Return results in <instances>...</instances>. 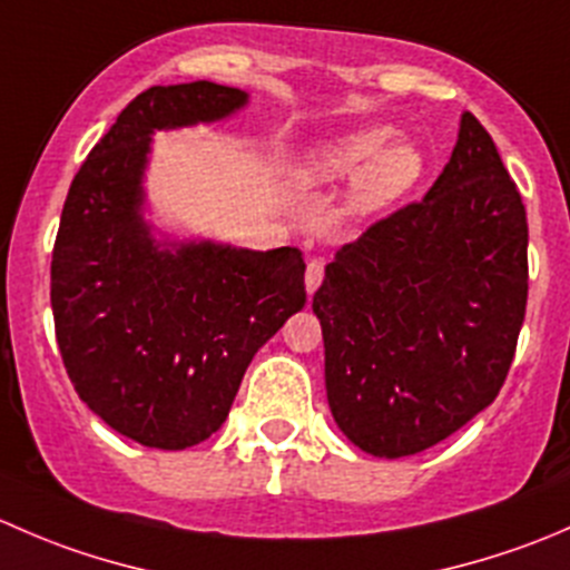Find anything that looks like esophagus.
Here are the masks:
<instances>
[{
	"label": "esophagus",
	"instance_id": "1",
	"mask_svg": "<svg viewBox=\"0 0 570 570\" xmlns=\"http://www.w3.org/2000/svg\"><path fill=\"white\" fill-rule=\"evenodd\" d=\"M322 275H325V262L312 258L306 267V292L308 295H314V292H317V286L322 284Z\"/></svg>",
	"mask_w": 570,
	"mask_h": 570
}]
</instances>
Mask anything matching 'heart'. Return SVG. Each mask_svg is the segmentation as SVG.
Masks as SVG:
<instances>
[{
	"label": "heart",
	"instance_id": "1",
	"mask_svg": "<svg viewBox=\"0 0 570 570\" xmlns=\"http://www.w3.org/2000/svg\"><path fill=\"white\" fill-rule=\"evenodd\" d=\"M424 176V154L392 126L347 131L314 142L295 165L301 184H333L350 178L344 209L355 217L375 215L405 198Z\"/></svg>",
	"mask_w": 570,
	"mask_h": 570
}]
</instances>
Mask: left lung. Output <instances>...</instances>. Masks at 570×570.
I'll use <instances>...</instances> for the list:
<instances>
[{
  "mask_svg": "<svg viewBox=\"0 0 570 570\" xmlns=\"http://www.w3.org/2000/svg\"><path fill=\"white\" fill-rule=\"evenodd\" d=\"M312 308L327 405L370 455L430 450L497 400L527 312V212L474 115L419 204L336 250Z\"/></svg>",
  "mask_w": 570,
  "mask_h": 570,
  "instance_id": "left-lung-1",
  "label": "left lung"
}]
</instances>
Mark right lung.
I'll return each instance as SVG.
<instances>
[{
    "mask_svg": "<svg viewBox=\"0 0 570 570\" xmlns=\"http://www.w3.org/2000/svg\"><path fill=\"white\" fill-rule=\"evenodd\" d=\"M248 105L226 85H154L73 176L51 253V312L79 400L115 433L187 450L220 430L245 370L306 306L297 248L176 239L146 220L154 131Z\"/></svg>",
    "mask_w": 570,
    "mask_h": 570,
    "instance_id": "right-lung-1",
    "label": "right lung"
}]
</instances>
